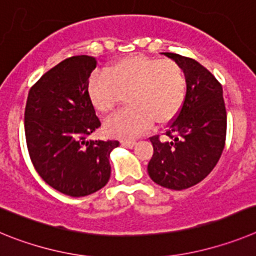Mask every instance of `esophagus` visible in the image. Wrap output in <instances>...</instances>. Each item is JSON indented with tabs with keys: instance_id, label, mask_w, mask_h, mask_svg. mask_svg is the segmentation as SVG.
<instances>
[{
	"instance_id": "obj_1",
	"label": "esophagus",
	"mask_w": 256,
	"mask_h": 256,
	"mask_svg": "<svg viewBox=\"0 0 256 256\" xmlns=\"http://www.w3.org/2000/svg\"><path fill=\"white\" fill-rule=\"evenodd\" d=\"M121 143H122V146H126V148H132V146L136 144V142L135 140H122Z\"/></svg>"
}]
</instances>
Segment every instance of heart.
Segmentation results:
<instances>
[{
    "mask_svg": "<svg viewBox=\"0 0 256 256\" xmlns=\"http://www.w3.org/2000/svg\"><path fill=\"white\" fill-rule=\"evenodd\" d=\"M91 103L102 114H110L128 95V106L106 124L112 136L132 138L153 122L165 125L180 112L186 95V73L176 62L131 55L104 72L91 74L88 84Z\"/></svg>",
    "mask_w": 256,
    "mask_h": 256,
    "instance_id": "obj_1",
    "label": "heart"
}]
</instances>
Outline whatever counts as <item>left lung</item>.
<instances>
[{"instance_id": "1", "label": "left lung", "mask_w": 256, "mask_h": 256, "mask_svg": "<svg viewBox=\"0 0 256 256\" xmlns=\"http://www.w3.org/2000/svg\"><path fill=\"white\" fill-rule=\"evenodd\" d=\"M183 68L186 95L180 112L168 125L166 139L150 138L153 156L148 174L158 186L182 190L196 186L215 168L224 150L226 112L223 88L190 58L162 52Z\"/></svg>"}]
</instances>
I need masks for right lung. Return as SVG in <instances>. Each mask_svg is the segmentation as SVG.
<instances>
[{"mask_svg": "<svg viewBox=\"0 0 256 256\" xmlns=\"http://www.w3.org/2000/svg\"><path fill=\"white\" fill-rule=\"evenodd\" d=\"M95 58H68L30 88L24 131L30 161L50 186L70 197L103 188L110 176V154L118 140H88L100 126L88 94Z\"/></svg>", "mask_w": 256, "mask_h": 256, "instance_id": "1", "label": "right lung"}]
</instances>
